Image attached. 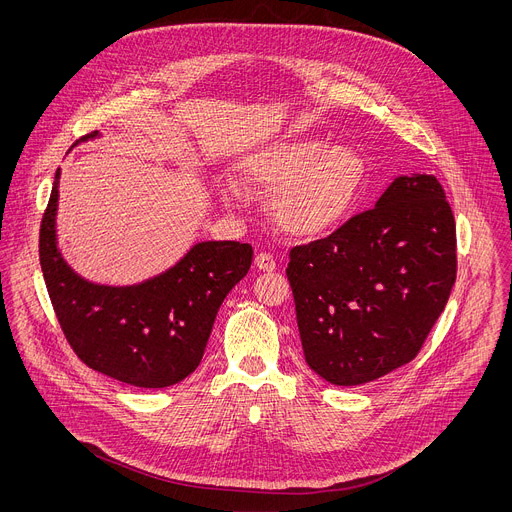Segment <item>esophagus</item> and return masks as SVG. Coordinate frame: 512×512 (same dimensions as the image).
<instances>
[{
    "instance_id": "1",
    "label": "esophagus",
    "mask_w": 512,
    "mask_h": 512,
    "mask_svg": "<svg viewBox=\"0 0 512 512\" xmlns=\"http://www.w3.org/2000/svg\"><path fill=\"white\" fill-rule=\"evenodd\" d=\"M255 267H257L259 271L271 273V271L277 269V261H275V257L269 255V253H259V255L255 257Z\"/></svg>"
}]
</instances>
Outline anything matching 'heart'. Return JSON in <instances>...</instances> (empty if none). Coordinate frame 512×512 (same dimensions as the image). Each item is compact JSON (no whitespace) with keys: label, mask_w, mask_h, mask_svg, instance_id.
Returning a JSON list of instances; mask_svg holds the SVG:
<instances>
[{"label":"heart","mask_w":512,"mask_h":512,"mask_svg":"<svg viewBox=\"0 0 512 512\" xmlns=\"http://www.w3.org/2000/svg\"><path fill=\"white\" fill-rule=\"evenodd\" d=\"M367 178L364 158L346 143L320 139H277L247 154L239 182L247 192L267 194L273 225L294 239H318L338 229L354 208ZM235 202L241 192L223 188Z\"/></svg>","instance_id":"heart-1"}]
</instances>
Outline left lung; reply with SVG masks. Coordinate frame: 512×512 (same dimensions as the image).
I'll use <instances>...</instances> for the list:
<instances>
[{
	"label": "left lung",
	"mask_w": 512,
	"mask_h": 512,
	"mask_svg": "<svg viewBox=\"0 0 512 512\" xmlns=\"http://www.w3.org/2000/svg\"><path fill=\"white\" fill-rule=\"evenodd\" d=\"M308 367L338 387L411 362L456 281V223L431 174L397 176L373 210L289 251Z\"/></svg>",
	"instance_id": "left-lung-1"
}]
</instances>
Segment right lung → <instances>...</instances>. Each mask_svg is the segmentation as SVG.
Here are the masks:
<instances>
[{"instance_id":"obj_1","label":"right lung","mask_w":512,"mask_h":512,"mask_svg":"<svg viewBox=\"0 0 512 512\" xmlns=\"http://www.w3.org/2000/svg\"><path fill=\"white\" fill-rule=\"evenodd\" d=\"M81 137L75 145L99 139ZM60 168L40 227V265L66 340L97 373L164 389L202 360L218 308L247 275L253 247L237 241L192 245L170 269L131 285L95 283L72 269L56 237Z\"/></svg>"}]
</instances>
